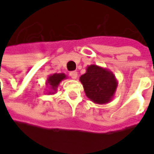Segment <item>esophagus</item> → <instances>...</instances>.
I'll return each instance as SVG.
<instances>
[{"mask_svg": "<svg viewBox=\"0 0 154 154\" xmlns=\"http://www.w3.org/2000/svg\"><path fill=\"white\" fill-rule=\"evenodd\" d=\"M69 75H70V77H71L72 79L75 80V79L77 78V76H78V73H77L76 71H73V72H70V73H69Z\"/></svg>", "mask_w": 154, "mask_h": 154, "instance_id": "esophagus-1", "label": "esophagus"}]
</instances>
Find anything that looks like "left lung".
<instances>
[{"instance_id":"1","label":"left lung","mask_w":154,"mask_h":154,"mask_svg":"<svg viewBox=\"0 0 154 154\" xmlns=\"http://www.w3.org/2000/svg\"><path fill=\"white\" fill-rule=\"evenodd\" d=\"M86 95L93 103L105 104L114 98L118 82L115 74L107 68L92 64L80 77Z\"/></svg>"}]
</instances>
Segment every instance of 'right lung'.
Instances as JSON below:
<instances>
[{"mask_svg":"<svg viewBox=\"0 0 154 154\" xmlns=\"http://www.w3.org/2000/svg\"><path fill=\"white\" fill-rule=\"evenodd\" d=\"M65 79H67V75L63 73H61V74L56 73V74L49 75V77L47 78V80H46V86L50 89V91L48 92V94H55L59 84Z\"/></svg>","mask_w":154,"mask_h":154,"instance_id":"right-lung-1","label":"right lung"}]
</instances>
